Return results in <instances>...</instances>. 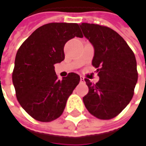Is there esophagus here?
<instances>
[{
	"label": "esophagus",
	"instance_id": "1",
	"mask_svg": "<svg viewBox=\"0 0 146 146\" xmlns=\"http://www.w3.org/2000/svg\"><path fill=\"white\" fill-rule=\"evenodd\" d=\"M80 81L84 82V78L83 76H80Z\"/></svg>",
	"mask_w": 146,
	"mask_h": 146
}]
</instances>
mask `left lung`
<instances>
[{"instance_id": "1", "label": "left lung", "mask_w": 146, "mask_h": 146, "mask_svg": "<svg viewBox=\"0 0 146 146\" xmlns=\"http://www.w3.org/2000/svg\"><path fill=\"white\" fill-rule=\"evenodd\" d=\"M84 36L94 47L92 64L99 81L84 79L88 93L83 98L88 112L99 119H110L131 102L137 82L134 53L117 32L106 26L81 23Z\"/></svg>"}]
</instances>
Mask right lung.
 <instances>
[{"label":"right lung","mask_w":146,"mask_h":146,"mask_svg":"<svg viewBox=\"0 0 146 146\" xmlns=\"http://www.w3.org/2000/svg\"><path fill=\"white\" fill-rule=\"evenodd\" d=\"M83 37L77 23H51L40 27L20 46L12 80L21 106L36 120L51 122L63 113L80 77L70 72L60 80L54 64L65 58L64 45Z\"/></svg>","instance_id":"obj_1"}]
</instances>
